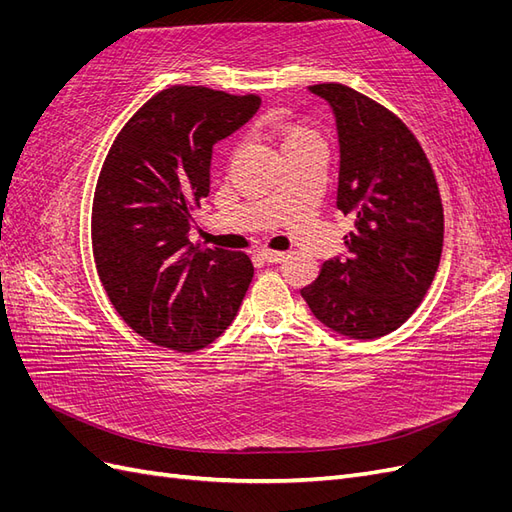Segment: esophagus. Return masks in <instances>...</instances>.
<instances>
[{"label":"esophagus","instance_id":"34e87169","mask_svg":"<svg viewBox=\"0 0 512 512\" xmlns=\"http://www.w3.org/2000/svg\"><path fill=\"white\" fill-rule=\"evenodd\" d=\"M260 258L267 262H282L286 258V252H277V250H260Z\"/></svg>","mask_w":512,"mask_h":512}]
</instances>
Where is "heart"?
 <instances>
[{"label": "heart", "instance_id": "1", "mask_svg": "<svg viewBox=\"0 0 512 512\" xmlns=\"http://www.w3.org/2000/svg\"><path fill=\"white\" fill-rule=\"evenodd\" d=\"M275 128L280 130L284 153L294 149V147H299V145H305L309 141H320L314 130H309L305 126H294V123H288L284 119H275Z\"/></svg>", "mask_w": 512, "mask_h": 512}]
</instances>
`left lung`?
I'll list each match as a JSON object with an SVG mask.
<instances>
[{"mask_svg":"<svg viewBox=\"0 0 512 512\" xmlns=\"http://www.w3.org/2000/svg\"><path fill=\"white\" fill-rule=\"evenodd\" d=\"M333 108L339 138L337 209L352 215L346 256L301 290L339 335L376 339L421 305L438 271L444 213L431 164L389 108L339 83L309 87Z\"/></svg>","mask_w":512,"mask_h":512,"instance_id":"obj_1","label":"left lung"}]
</instances>
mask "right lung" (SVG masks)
Returning a JSON list of instances; mask_svg holds the SVG:
<instances>
[{
  "instance_id": "1",
  "label": "right lung",
  "mask_w": 512,
  "mask_h": 512,
  "mask_svg": "<svg viewBox=\"0 0 512 512\" xmlns=\"http://www.w3.org/2000/svg\"><path fill=\"white\" fill-rule=\"evenodd\" d=\"M260 108L254 94L173 85L121 128L100 170L91 243L119 316L179 352L220 337L254 277L243 252L190 243L192 209L209 194L213 145Z\"/></svg>"
}]
</instances>
